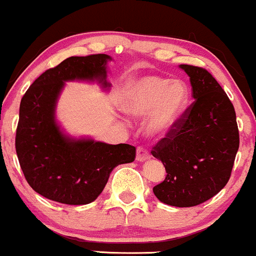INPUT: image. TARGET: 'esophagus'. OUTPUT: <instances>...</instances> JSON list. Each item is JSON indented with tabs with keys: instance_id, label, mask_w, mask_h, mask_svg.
I'll return each instance as SVG.
<instances>
[{
	"instance_id": "34e87169",
	"label": "esophagus",
	"mask_w": 256,
	"mask_h": 256,
	"mask_svg": "<svg viewBox=\"0 0 256 256\" xmlns=\"http://www.w3.org/2000/svg\"><path fill=\"white\" fill-rule=\"evenodd\" d=\"M150 158V152L146 150L144 147H142V146L137 147V153H136V160H137V162H144V160H147Z\"/></svg>"
}]
</instances>
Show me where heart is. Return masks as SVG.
<instances>
[{"mask_svg": "<svg viewBox=\"0 0 256 256\" xmlns=\"http://www.w3.org/2000/svg\"><path fill=\"white\" fill-rule=\"evenodd\" d=\"M190 92L184 82L162 76H144L134 82L124 100L128 113L150 114L148 131L162 134L170 131L186 110Z\"/></svg>", "mask_w": 256, "mask_h": 256, "instance_id": "b5f03b06", "label": "heart"}]
</instances>
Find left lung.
<instances>
[{
    "instance_id": "left-lung-1",
    "label": "left lung",
    "mask_w": 256,
    "mask_h": 256,
    "mask_svg": "<svg viewBox=\"0 0 256 256\" xmlns=\"http://www.w3.org/2000/svg\"><path fill=\"white\" fill-rule=\"evenodd\" d=\"M190 76L193 103L152 148L166 178L153 187L168 206H196L218 194L231 178L240 147L234 106L215 78L200 66L181 64Z\"/></svg>"
}]
</instances>
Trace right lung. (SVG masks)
I'll return each mask as SVG.
<instances>
[{"label":"right lung","mask_w":256,"mask_h":256,"mask_svg":"<svg viewBox=\"0 0 256 256\" xmlns=\"http://www.w3.org/2000/svg\"><path fill=\"white\" fill-rule=\"evenodd\" d=\"M106 54L69 57L36 78L22 98L16 132L19 164L30 187L50 200L84 206L102 193L109 175L136 158L134 146L70 140L60 132L54 108L64 81L100 80L106 84Z\"/></svg>","instance_id":"obj_1"}]
</instances>
